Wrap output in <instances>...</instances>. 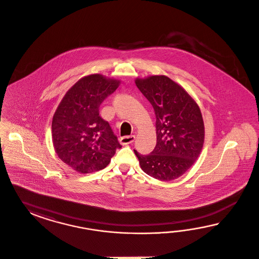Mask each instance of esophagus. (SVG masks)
<instances>
[{
	"label": "esophagus",
	"mask_w": 259,
	"mask_h": 259,
	"mask_svg": "<svg viewBox=\"0 0 259 259\" xmlns=\"http://www.w3.org/2000/svg\"><path fill=\"white\" fill-rule=\"evenodd\" d=\"M135 140H136V137L134 135H131V136H125V137L120 138L119 141L122 145H128V144L133 143Z\"/></svg>",
	"instance_id": "obj_1"
}]
</instances>
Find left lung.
<instances>
[{
  "label": "left lung",
  "mask_w": 259,
  "mask_h": 259,
  "mask_svg": "<svg viewBox=\"0 0 259 259\" xmlns=\"http://www.w3.org/2000/svg\"><path fill=\"white\" fill-rule=\"evenodd\" d=\"M136 85L155 111L157 144L148 155L134 152L142 171L150 177L176 180L195 163L203 147L200 109L182 87L166 76L137 78Z\"/></svg>",
  "instance_id": "left-lung-1"
}]
</instances>
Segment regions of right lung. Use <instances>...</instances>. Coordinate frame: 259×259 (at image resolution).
<instances>
[{
    "label": "right lung",
    "instance_id": "obj_1",
    "mask_svg": "<svg viewBox=\"0 0 259 259\" xmlns=\"http://www.w3.org/2000/svg\"><path fill=\"white\" fill-rule=\"evenodd\" d=\"M119 81L94 74L80 78L68 90L52 120L57 155L77 172L104 169L121 148L109 122L100 116V105Z\"/></svg>",
    "mask_w": 259,
    "mask_h": 259
}]
</instances>
